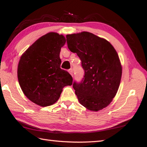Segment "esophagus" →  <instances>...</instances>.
<instances>
[{"label":"esophagus","mask_w":147,"mask_h":147,"mask_svg":"<svg viewBox=\"0 0 147 147\" xmlns=\"http://www.w3.org/2000/svg\"><path fill=\"white\" fill-rule=\"evenodd\" d=\"M68 71H69V73H70L71 75L72 76H73V69H69Z\"/></svg>","instance_id":"obj_1"}]
</instances>
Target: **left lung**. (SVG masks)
Segmentation results:
<instances>
[{
  "instance_id": "1",
  "label": "left lung",
  "mask_w": 147,
  "mask_h": 147,
  "mask_svg": "<svg viewBox=\"0 0 147 147\" xmlns=\"http://www.w3.org/2000/svg\"><path fill=\"white\" fill-rule=\"evenodd\" d=\"M68 48L82 61L84 76L73 87L80 104L99 111L114 98L122 76V66L113 46L106 39L88 32L66 36Z\"/></svg>"
}]
</instances>
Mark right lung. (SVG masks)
Listing matches in <instances>:
<instances>
[{
    "label": "right lung",
    "instance_id": "right-lung-1",
    "mask_svg": "<svg viewBox=\"0 0 147 147\" xmlns=\"http://www.w3.org/2000/svg\"><path fill=\"white\" fill-rule=\"evenodd\" d=\"M65 43L64 36L48 33L33 43L20 58V87L26 97L37 105H52L59 99L64 87L73 83L71 74L60 68V51Z\"/></svg>",
    "mask_w": 147,
    "mask_h": 147
}]
</instances>
